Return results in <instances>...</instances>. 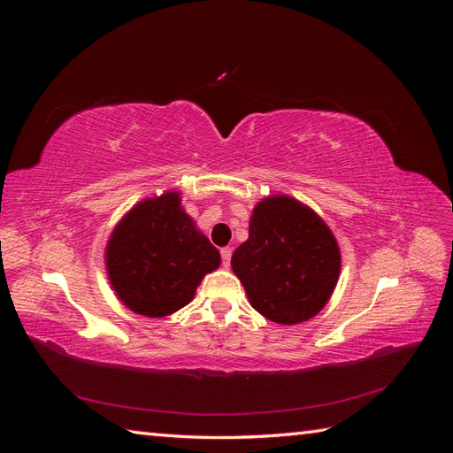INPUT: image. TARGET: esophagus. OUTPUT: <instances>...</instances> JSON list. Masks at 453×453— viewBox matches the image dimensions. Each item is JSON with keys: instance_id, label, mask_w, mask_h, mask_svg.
I'll return each mask as SVG.
<instances>
[{"instance_id": "esophagus-1", "label": "esophagus", "mask_w": 453, "mask_h": 453, "mask_svg": "<svg viewBox=\"0 0 453 453\" xmlns=\"http://www.w3.org/2000/svg\"><path fill=\"white\" fill-rule=\"evenodd\" d=\"M221 258H223V266L230 265V258H232V250L230 248H223L221 250Z\"/></svg>"}]
</instances>
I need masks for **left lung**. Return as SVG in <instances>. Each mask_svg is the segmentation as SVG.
Listing matches in <instances>:
<instances>
[{"label":"left lung","mask_w":453,"mask_h":453,"mask_svg":"<svg viewBox=\"0 0 453 453\" xmlns=\"http://www.w3.org/2000/svg\"><path fill=\"white\" fill-rule=\"evenodd\" d=\"M230 265L258 313L273 323L296 325L318 315L331 298L340 276V250L318 213L276 195L255 205L250 238Z\"/></svg>","instance_id":"obj_1"}]
</instances>
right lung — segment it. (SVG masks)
Returning <instances> with one entry per match:
<instances>
[{
	"mask_svg": "<svg viewBox=\"0 0 453 453\" xmlns=\"http://www.w3.org/2000/svg\"><path fill=\"white\" fill-rule=\"evenodd\" d=\"M221 255L181 208L180 193L145 198L120 219L105 248L119 300L145 318L187 306Z\"/></svg>",
	"mask_w": 453,
	"mask_h": 453,
	"instance_id": "1",
	"label": "right lung"
}]
</instances>
